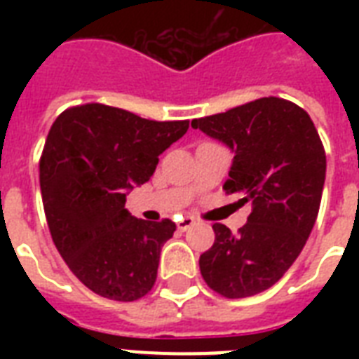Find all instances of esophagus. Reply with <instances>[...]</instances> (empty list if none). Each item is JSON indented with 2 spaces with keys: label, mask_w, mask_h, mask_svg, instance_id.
<instances>
[{
  "label": "esophagus",
  "mask_w": 359,
  "mask_h": 359,
  "mask_svg": "<svg viewBox=\"0 0 359 359\" xmlns=\"http://www.w3.org/2000/svg\"><path fill=\"white\" fill-rule=\"evenodd\" d=\"M194 224H196V219L188 218V216H186V218H182L179 224H177V227H179V231H186V229H190Z\"/></svg>",
  "instance_id": "1"
}]
</instances>
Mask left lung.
<instances>
[{
  "mask_svg": "<svg viewBox=\"0 0 359 359\" xmlns=\"http://www.w3.org/2000/svg\"><path fill=\"white\" fill-rule=\"evenodd\" d=\"M235 152L225 194L251 201L244 227L233 235L214 224V244L199 257L203 279L225 298L270 289L298 259L317 219L326 152L307 111L264 97L225 114L191 121Z\"/></svg>",
  "mask_w": 359,
  "mask_h": 359,
  "instance_id": "obj_1",
  "label": "left lung"
}]
</instances>
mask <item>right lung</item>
Wrapping results in <instances>:
<instances>
[{"instance_id": "1", "label": "right lung", "mask_w": 359, "mask_h": 359, "mask_svg": "<svg viewBox=\"0 0 359 359\" xmlns=\"http://www.w3.org/2000/svg\"><path fill=\"white\" fill-rule=\"evenodd\" d=\"M188 126L104 104L65 109L52 124L41 156L44 214L57 251L93 292L134 302L152 289L162 245L177 225L134 218L124 203Z\"/></svg>"}]
</instances>
